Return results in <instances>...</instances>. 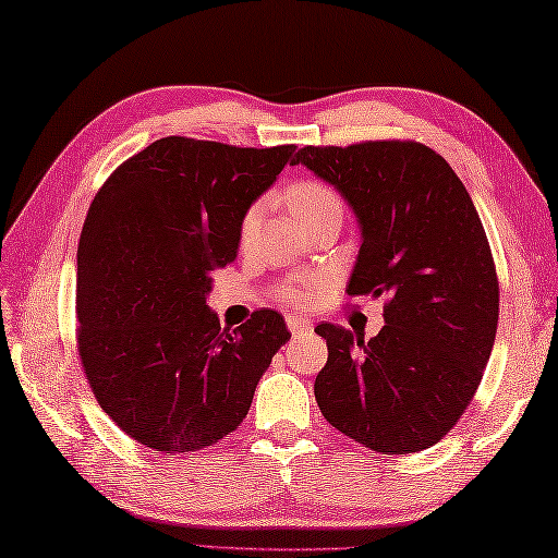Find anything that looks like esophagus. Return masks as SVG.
Segmentation results:
<instances>
[{
  "mask_svg": "<svg viewBox=\"0 0 558 558\" xmlns=\"http://www.w3.org/2000/svg\"><path fill=\"white\" fill-rule=\"evenodd\" d=\"M288 329L295 333V337H310L312 333V324L300 319V317H288Z\"/></svg>",
  "mask_w": 558,
  "mask_h": 558,
  "instance_id": "esophagus-1",
  "label": "esophagus"
}]
</instances>
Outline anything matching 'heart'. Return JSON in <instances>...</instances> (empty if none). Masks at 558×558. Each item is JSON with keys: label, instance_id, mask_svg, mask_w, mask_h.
Returning <instances> with one entry per match:
<instances>
[{"label": "heart", "instance_id": "obj_1", "mask_svg": "<svg viewBox=\"0 0 558 558\" xmlns=\"http://www.w3.org/2000/svg\"><path fill=\"white\" fill-rule=\"evenodd\" d=\"M288 205L302 225L310 227L314 219L327 215H343V202L329 185L319 180H300L288 190ZM260 211L251 207L241 219V246H248L253 231L258 227ZM322 290V280H292L280 288V298L292 307H310Z\"/></svg>", "mask_w": 558, "mask_h": 558}]
</instances>
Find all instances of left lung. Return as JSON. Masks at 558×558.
Returning <instances> with one entry per match:
<instances>
[{"label":"left lung","mask_w":558,"mask_h":558,"mask_svg":"<svg viewBox=\"0 0 558 558\" xmlns=\"http://www.w3.org/2000/svg\"><path fill=\"white\" fill-rule=\"evenodd\" d=\"M305 166L347 199L361 229L349 295H385L371 341L319 324L329 359L314 398L331 427L380 453L429 449L490 359L500 290L478 211L437 150L414 141L305 146Z\"/></svg>","instance_id":"obj_1"}]
</instances>
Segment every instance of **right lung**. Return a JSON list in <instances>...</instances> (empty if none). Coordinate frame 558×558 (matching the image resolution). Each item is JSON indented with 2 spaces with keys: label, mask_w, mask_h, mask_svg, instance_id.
Masks as SVG:
<instances>
[{
  "label": "right lung",
  "mask_w": 558,
  "mask_h": 558,
  "mask_svg": "<svg viewBox=\"0 0 558 558\" xmlns=\"http://www.w3.org/2000/svg\"><path fill=\"white\" fill-rule=\"evenodd\" d=\"M292 156L168 136L95 195L77 246V349L99 408L144 447L185 453L234 432L290 339L272 310L221 329L207 295Z\"/></svg>",
  "instance_id": "right-lung-1"
}]
</instances>
